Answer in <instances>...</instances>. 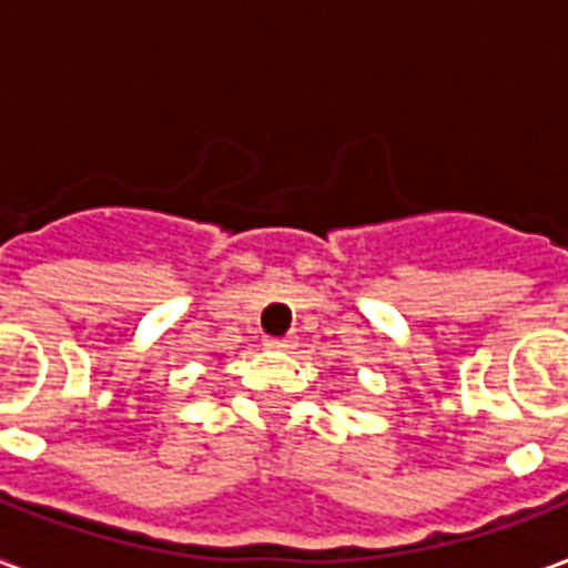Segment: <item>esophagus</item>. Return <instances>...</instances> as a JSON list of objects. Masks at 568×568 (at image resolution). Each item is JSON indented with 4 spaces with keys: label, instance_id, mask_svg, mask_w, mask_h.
<instances>
[{
    "label": "esophagus",
    "instance_id": "34e87169",
    "mask_svg": "<svg viewBox=\"0 0 568 568\" xmlns=\"http://www.w3.org/2000/svg\"><path fill=\"white\" fill-rule=\"evenodd\" d=\"M294 347V338H265V351H274V354H288Z\"/></svg>",
    "mask_w": 568,
    "mask_h": 568
}]
</instances>
